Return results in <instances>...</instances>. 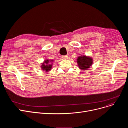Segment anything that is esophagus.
<instances>
[{
    "mask_svg": "<svg viewBox=\"0 0 128 128\" xmlns=\"http://www.w3.org/2000/svg\"><path fill=\"white\" fill-rule=\"evenodd\" d=\"M68 58V56H62V58H63V59H67Z\"/></svg>",
    "mask_w": 128,
    "mask_h": 128,
    "instance_id": "34e87169",
    "label": "esophagus"
}]
</instances>
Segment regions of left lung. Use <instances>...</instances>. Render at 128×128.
Instances as JSON below:
<instances>
[{
  "label": "left lung",
  "mask_w": 128,
  "mask_h": 128,
  "mask_svg": "<svg viewBox=\"0 0 128 128\" xmlns=\"http://www.w3.org/2000/svg\"><path fill=\"white\" fill-rule=\"evenodd\" d=\"M79 68L82 70H86L90 68L93 63L92 58L87 56H80L77 59Z\"/></svg>",
  "instance_id": "8db88e82"
}]
</instances>
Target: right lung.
Listing matches in <instances>:
<instances>
[{
	"label": "right lung",
	"instance_id": "obj_1",
	"mask_svg": "<svg viewBox=\"0 0 128 128\" xmlns=\"http://www.w3.org/2000/svg\"><path fill=\"white\" fill-rule=\"evenodd\" d=\"M53 60H45L44 62L42 64L41 66L42 69L46 72H48L51 70L52 66V63Z\"/></svg>",
	"mask_w": 128,
	"mask_h": 128
}]
</instances>
